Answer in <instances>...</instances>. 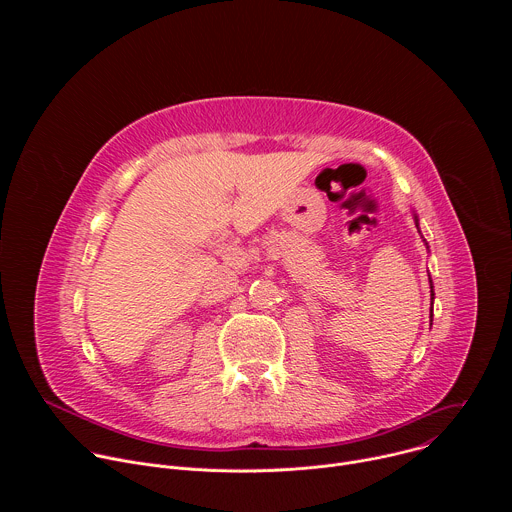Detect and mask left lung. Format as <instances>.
Segmentation results:
<instances>
[{
  "mask_svg": "<svg viewBox=\"0 0 512 512\" xmlns=\"http://www.w3.org/2000/svg\"><path fill=\"white\" fill-rule=\"evenodd\" d=\"M415 225H417V216H415ZM419 227V225H417ZM431 300H433V285H431Z\"/></svg>",
  "mask_w": 512,
  "mask_h": 512,
  "instance_id": "8db88e82",
  "label": "left lung"
}]
</instances>
